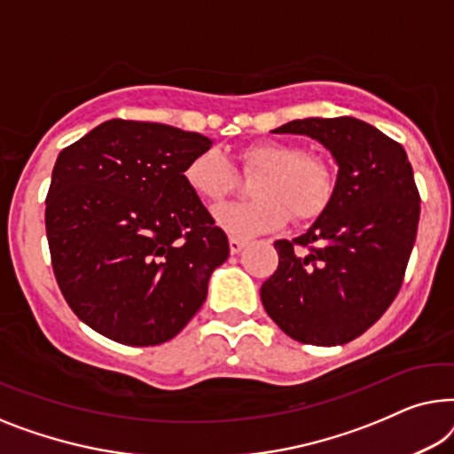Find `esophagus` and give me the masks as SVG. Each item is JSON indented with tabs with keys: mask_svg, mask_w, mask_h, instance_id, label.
<instances>
[{
	"mask_svg": "<svg viewBox=\"0 0 454 454\" xmlns=\"http://www.w3.org/2000/svg\"><path fill=\"white\" fill-rule=\"evenodd\" d=\"M228 245H230V253H232V254H239V253L242 251V248H245L247 240L236 239V236H230V239H228Z\"/></svg>",
	"mask_w": 454,
	"mask_h": 454,
	"instance_id": "esophagus-1",
	"label": "esophagus"
}]
</instances>
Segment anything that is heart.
Instances as JSON below:
<instances>
[{"label":"heart","instance_id":"1","mask_svg":"<svg viewBox=\"0 0 454 454\" xmlns=\"http://www.w3.org/2000/svg\"><path fill=\"white\" fill-rule=\"evenodd\" d=\"M245 175H253L248 201L215 209V222L234 236H257L282 228L288 218L298 224L321 215L335 191L331 164L315 152L284 139H263L239 152ZM184 183L200 200L218 203L236 189V172L222 152L203 150L183 170Z\"/></svg>","mask_w":454,"mask_h":454}]
</instances>
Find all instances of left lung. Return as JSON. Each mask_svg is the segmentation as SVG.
Returning <instances> with one entry per match:
<instances>
[{"label":"left lung","instance_id":"obj_1","mask_svg":"<svg viewBox=\"0 0 454 454\" xmlns=\"http://www.w3.org/2000/svg\"><path fill=\"white\" fill-rule=\"evenodd\" d=\"M276 133L318 139L340 166L309 232L276 240L279 263L261 302L292 340L341 346L372 327L401 290L419 222L403 145L354 117L296 119Z\"/></svg>","mask_w":454,"mask_h":454}]
</instances>
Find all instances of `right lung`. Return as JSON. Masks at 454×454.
<instances>
[{"instance_id": "add662e5", "label": "right lung", "mask_w": 454, "mask_h": 454, "mask_svg": "<svg viewBox=\"0 0 454 454\" xmlns=\"http://www.w3.org/2000/svg\"><path fill=\"white\" fill-rule=\"evenodd\" d=\"M209 148L200 133L111 119L59 152L44 200L51 265L97 333L158 346L206 302L230 247L183 170Z\"/></svg>"}]
</instances>
